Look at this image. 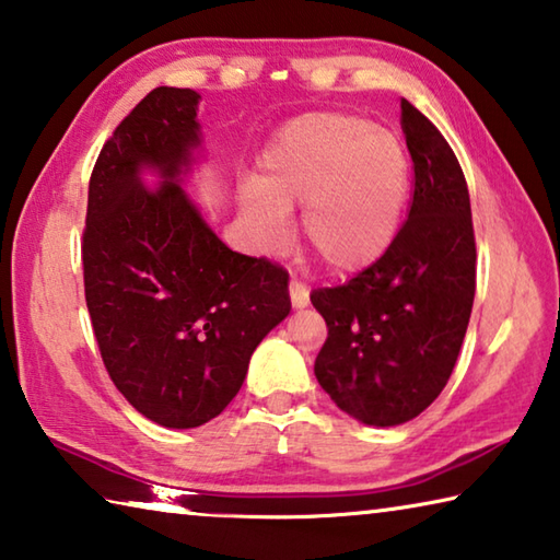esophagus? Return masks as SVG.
Wrapping results in <instances>:
<instances>
[{"label":"esophagus","instance_id":"obj_1","mask_svg":"<svg viewBox=\"0 0 560 560\" xmlns=\"http://www.w3.org/2000/svg\"><path fill=\"white\" fill-rule=\"evenodd\" d=\"M289 296H291L293 308H306L308 301H311V293L306 289V283H301L299 279L289 281Z\"/></svg>","mask_w":560,"mask_h":560}]
</instances>
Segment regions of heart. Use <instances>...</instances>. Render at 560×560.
Here are the masks:
<instances>
[{
	"label": "heart",
	"instance_id": "obj_1",
	"mask_svg": "<svg viewBox=\"0 0 560 560\" xmlns=\"http://www.w3.org/2000/svg\"><path fill=\"white\" fill-rule=\"evenodd\" d=\"M409 154L392 131L354 115H313L281 131L261 159L259 186L242 190L261 247L289 240L283 208H301L306 245L332 273L377 261L399 230Z\"/></svg>",
	"mask_w": 560,
	"mask_h": 560
}]
</instances>
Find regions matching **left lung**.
<instances>
[{"label": "left lung", "instance_id": "left-lung-1", "mask_svg": "<svg viewBox=\"0 0 560 560\" xmlns=\"http://www.w3.org/2000/svg\"><path fill=\"white\" fill-rule=\"evenodd\" d=\"M413 161L409 218L389 249L311 303L328 325L315 377L370 425L411 421L448 384L475 299V230L457 156L433 121L401 100Z\"/></svg>", "mask_w": 560, "mask_h": 560}]
</instances>
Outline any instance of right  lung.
I'll return each instance as SVG.
<instances>
[{
    "label": "right lung",
    "mask_w": 560,
    "mask_h": 560,
    "mask_svg": "<svg viewBox=\"0 0 560 560\" xmlns=\"http://www.w3.org/2000/svg\"><path fill=\"white\" fill-rule=\"evenodd\" d=\"M198 93L156 88L95 161L83 230L85 303L105 370L166 429H196L235 399L264 335L291 311L289 273L222 245L176 186L198 147ZM167 180L151 194L138 168Z\"/></svg>",
    "instance_id": "obj_1"
}]
</instances>
